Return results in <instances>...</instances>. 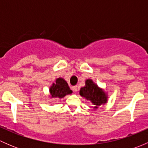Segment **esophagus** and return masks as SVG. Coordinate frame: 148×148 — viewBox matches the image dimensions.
Here are the masks:
<instances>
[{
    "label": "esophagus",
    "mask_w": 148,
    "mask_h": 148,
    "mask_svg": "<svg viewBox=\"0 0 148 148\" xmlns=\"http://www.w3.org/2000/svg\"><path fill=\"white\" fill-rule=\"evenodd\" d=\"M71 89H72L74 92H77V86H72V87H71Z\"/></svg>",
    "instance_id": "esophagus-1"
}]
</instances>
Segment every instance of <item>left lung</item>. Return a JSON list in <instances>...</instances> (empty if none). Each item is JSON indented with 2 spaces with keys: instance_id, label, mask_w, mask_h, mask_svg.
Wrapping results in <instances>:
<instances>
[{
  "instance_id": "1",
  "label": "left lung",
  "mask_w": 148,
  "mask_h": 148,
  "mask_svg": "<svg viewBox=\"0 0 148 148\" xmlns=\"http://www.w3.org/2000/svg\"><path fill=\"white\" fill-rule=\"evenodd\" d=\"M79 95L93 104L94 108L97 109L99 106L107 103V95L102 89L99 88L92 79H86L85 86L81 88Z\"/></svg>"
}]
</instances>
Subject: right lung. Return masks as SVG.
I'll return each instance as SVG.
<instances>
[{
  "instance_id": "1",
  "label": "right lung",
  "mask_w": 148,
  "mask_h": 148,
  "mask_svg": "<svg viewBox=\"0 0 148 148\" xmlns=\"http://www.w3.org/2000/svg\"><path fill=\"white\" fill-rule=\"evenodd\" d=\"M51 98H63L66 95L72 93L68 84L62 78H58L49 89Z\"/></svg>"
}]
</instances>
